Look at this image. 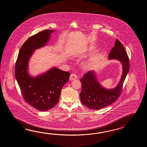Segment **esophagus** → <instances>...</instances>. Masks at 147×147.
<instances>
[{"mask_svg": "<svg viewBox=\"0 0 147 147\" xmlns=\"http://www.w3.org/2000/svg\"><path fill=\"white\" fill-rule=\"evenodd\" d=\"M77 78V75H76L75 74H71V75H70V76L69 79H70V80H73L76 79Z\"/></svg>", "mask_w": 147, "mask_h": 147, "instance_id": "esophagus-1", "label": "esophagus"}]
</instances>
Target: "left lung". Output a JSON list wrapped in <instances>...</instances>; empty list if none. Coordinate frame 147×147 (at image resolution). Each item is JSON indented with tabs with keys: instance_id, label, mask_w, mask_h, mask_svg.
Returning <instances> with one entry per match:
<instances>
[{
	"instance_id": "left-lung-1",
	"label": "left lung",
	"mask_w": 147,
	"mask_h": 147,
	"mask_svg": "<svg viewBox=\"0 0 147 147\" xmlns=\"http://www.w3.org/2000/svg\"><path fill=\"white\" fill-rule=\"evenodd\" d=\"M108 57L109 59L118 60L122 63V76L116 87L108 89L102 87L94 71H88L80 79L81 102L91 109H100L114 103L121 94L123 84L129 72L130 63L128 55L118 39H116L115 46L110 51Z\"/></svg>"
}]
</instances>
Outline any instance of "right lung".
I'll use <instances>...</instances> for the list:
<instances>
[{
    "instance_id": "add662e5",
    "label": "right lung",
    "mask_w": 147,
    "mask_h": 147,
    "mask_svg": "<svg viewBox=\"0 0 147 147\" xmlns=\"http://www.w3.org/2000/svg\"><path fill=\"white\" fill-rule=\"evenodd\" d=\"M53 30L40 31L29 38L19 50L15 75L24 100L40 111L53 108L59 99L64 84L69 80L70 73L54 67L44 74L32 77L28 74V64L34 50L44 47Z\"/></svg>"
}]
</instances>
